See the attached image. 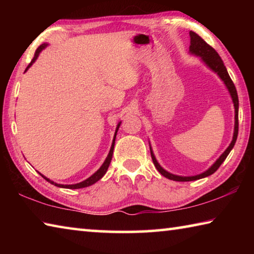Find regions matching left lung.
Instances as JSON below:
<instances>
[{"instance_id": "obj_1", "label": "left lung", "mask_w": 254, "mask_h": 254, "mask_svg": "<svg viewBox=\"0 0 254 254\" xmlns=\"http://www.w3.org/2000/svg\"><path fill=\"white\" fill-rule=\"evenodd\" d=\"M189 37H190L189 54L199 57L201 62H203L206 65V67L209 68V69L214 71L215 74H217V76L222 79L223 83H224V85L226 86L227 91H229V93H230L232 102H233V105H234V112H235L234 132H233V137H232L230 145L226 148L225 151L221 154L220 158H218L217 160L215 161L207 170H205L204 173L195 175V176H178V175H174V174L169 173V171H167L166 169H163L162 167L159 165V162L157 161L156 157H154L151 144H150V142H149L150 152H151V158H152L154 167H156L157 170L163 176V177L168 178L170 180H175V182H192V180L201 179V178L208 177V176L213 175L215 171L220 168V166L222 165L223 161L225 160L226 157L229 156V153L231 152V150L233 149L234 144L236 142V139H238V133H239V97H238V93H236V88L233 84V81H232L229 72H227V70H226V67L224 66V63H223V60L221 59L220 55L215 51V49H213L208 44H206V42L201 39L198 34L190 31L189 32Z\"/></svg>"}]
</instances>
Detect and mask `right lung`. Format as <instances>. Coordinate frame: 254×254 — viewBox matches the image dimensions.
<instances>
[{
    "label": "right lung",
    "mask_w": 254,
    "mask_h": 254,
    "mask_svg": "<svg viewBox=\"0 0 254 254\" xmlns=\"http://www.w3.org/2000/svg\"><path fill=\"white\" fill-rule=\"evenodd\" d=\"M48 46V44H42L39 48H38L37 50H36V54H34V57H33V59L31 60V63L29 64V66L27 67V69H25V71H27L30 67H31L32 65H33V63L36 62V60L38 59V57H39V55H40V53L42 50H44L46 47ZM120 126H121V122H119L118 123V126H117V128H115V133H114V137H113V141H112V145H111V149H110V152H109V154H107V157H106V159H105V161L103 162V165L100 167V169H98L96 173H94L91 177H88L87 179H85V180H83V182H80V183H77V184H72V185H62V184H57V183H55V182H53V180H50L49 178H47V177H45L44 175H41L40 173V175L42 176V177H44L47 182H49L50 184H53V185H55V186H57V187H60V188H68V189H78V188H85V187H88V186H91V185H93V184H95L96 182H98V180H100L103 176H104L105 174H106V171H107V169H109V166H110V163H111V160H112V157H113V150H114V144H115V137H117V133H118V131H119V127H120Z\"/></svg>",
    "instance_id": "right-lung-1"
}]
</instances>
